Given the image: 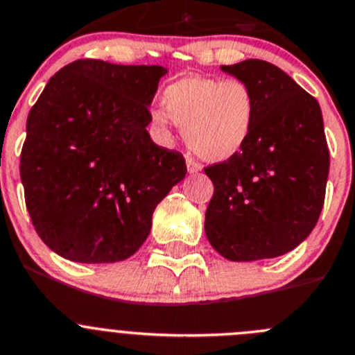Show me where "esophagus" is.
Listing matches in <instances>:
<instances>
[{
  "instance_id": "1",
  "label": "esophagus",
  "mask_w": 355,
  "mask_h": 355,
  "mask_svg": "<svg viewBox=\"0 0 355 355\" xmlns=\"http://www.w3.org/2000/svg\"><path fill=\"white\" fill-rule=\"evenodd\" d=\"M185 164H187V171L191 175H196V173H200L201 170H203V166H201L198 161H194L193 157H185Z\"/></svg>"
}]
</instances>
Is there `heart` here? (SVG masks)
<instances>
[{"mask_svg":"<svg viewBox=\"0 0 355 355\" xmlns=\"http://www.w3.org/2000/svg\"><path fill=\"white\" fill-rule=\"evenodd\" d=\"M164 110L150 114L154 129L164 137L171 121L184 129L185 144L201 159L223 162L245 148L256 124V96L240 78L191 75L168 85Z\"/></svg>","mask_w":355,"mask_h":355,"instance_id":"1","label":"heart"}]
</instances>
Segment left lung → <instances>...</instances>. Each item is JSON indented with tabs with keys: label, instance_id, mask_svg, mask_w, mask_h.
I'll return each mask as SVG.
<instances>
[{
	"label": "left lung",
	"instance_id": "left-lung-1",
	"mask_svg": "<svg viewBox=\"0 0 355 355\" xmlns=\"http://www.w3.org/2000/svg\"><path fill=\"white\" fill-rule=\"evenodd\" d=\"M220 69L250 85L257 114L243 150L205 168L214 182L205 233L236 263L284 256L312 233L322 210L329 175L322 112L271 62L247 59Z\"/></svg>",
	"mask_w": 355,
	"mask_h": 355
}]
</instances>
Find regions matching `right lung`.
<instances>
[{
  "mask_svg": "<svg viewBox=\"0 0 355 355\" xmlns=\"http://www.w3.org/2000/svg\"><path fill=\"white\" fill-rule=\"evenodd\" d=\"M162 66L80 59L31 108L21 182L43 243L75 263H117L147 240L152 214L187 168L147 131Z\"/></svg>",
  "mask_w": 355,
  "mask_h": 355,
  "instance_id": "right-lung-1",
  "label": "right lung"
}]
</instances>
